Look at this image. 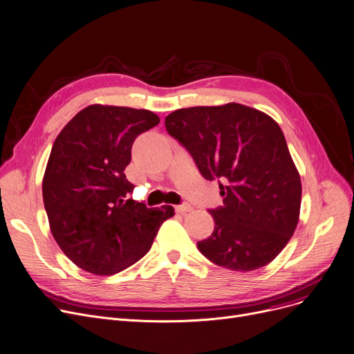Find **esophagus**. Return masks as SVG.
Segmentation results:
<instances>
[{
    "instance_id": "1",
    "label": "esophagus",
    "mask_w": 354,
    "mask_h": 354,
    "mask_svg": "<svg viewBox=\"0 0 354 354\" xmlns=\"http://www.w3.org/2000/svg\"><path fill=\"white\" fill-rule=\"evenodd\" d=\"M192 210H193V207H192L190 205H178V206H176V212H177V213H181V214L189 213V212H192Z\"/></svg>"
}]
</instances>
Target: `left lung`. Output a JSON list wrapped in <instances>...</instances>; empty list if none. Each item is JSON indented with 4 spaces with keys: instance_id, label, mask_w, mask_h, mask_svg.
<instances>
[{
    "instance_id": "left-lung-1",
    "label": "left lung",
    "mask_w": 354,
    "mask_h": 354,
    "mask_svg": "<svg viewBox=\"0 0 354 354\" xmlns=\"http://www.w3.org/2000/svg\"><path fill=\"white\" fill-rule=\"evenodd\" d=\"M206 180H223V207L209 210L212 236L197 242L213 263L255 271L291 239L301 209V178L283 133L271 116L246 105L193 106L165 118Z\"/></svg>"
}]
</instances>
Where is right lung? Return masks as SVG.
<instances>
[{
    "mask_svg": "<svg viewBox=\"0 0 354 354\" xmlns=\"http://www.w3.org/2000/svg\"><path fill=\"white\" fill-rule=\"evenodd\" d=\"M160 122L151 111L89 105L57 136L43 177L50 230L83 271L113 275L138 262L174 216L171 206L147 207L128 198L131 147Z\"/></svg>",
    "mask_w": 354,
    "mask_h": 354,
    "instance_id": "add662e5",
    "label": "right lung"
}]
</instances>
